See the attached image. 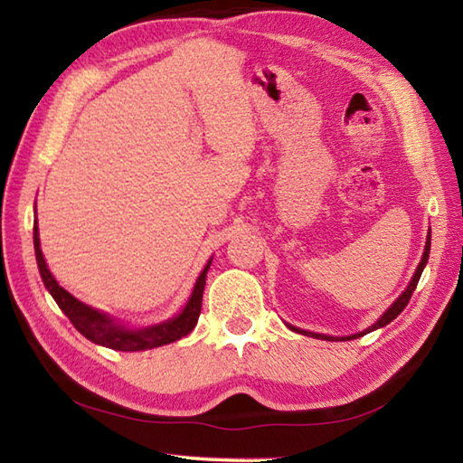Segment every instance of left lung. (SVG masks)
<instances>
[{
    "label": "left lung",
    "mask_w": 463,
    "mask_h": 463,
    "mask_svg": "<svg viewBox=\"0 0 463 463\" xmlns=\"http://www.w3.org/2000/svg\"><path fill=\"white\" fill-rule=\"evenodd\" d=\"M429 250H430V234H429V239H427V245H425V253H422V260H420V263H419V268H417V271H414V276H412V281L409 284V288L404 289L402 292V296L398 298V300L392 304V307L383 312L382 315V318L378 320V323L375 325H372L370 328H367L365 333H372L373 328H380V326H386L388 323H392V320H394L398 315H401V312L406 308V304H409V300H411V296H412V292H414V288H417V284H419V279H420V273H422V269H425V263H427V260H429ZM292 328V331H296V333H302V335H308L307 331H300V328H296V326H289ZM365 333H359V335H351V336H343V341L345 339H357V336H362V335H365ZM312 336H317V339H320V336H323V339H326V341H333V336H325V335H315V333H310Z\"/></svg>",
    "instance_id": "obj_1"
}]
</instances>
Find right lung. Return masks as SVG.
I'll return each instance as SVG.
<instances>
[{
    "label": "right lung",
    "mask_w": 463,
    "mask_h": 463,
    "mask_svg": "<svg viewBox=\"0 0 463 463\" xmlns=\"http://www.w3.org/2000/svg\"><path fill=\"white\" fill-rule=\"evenodd\" d=\"M34 250H36L38 269H41L46 289H49L51 296L54 298V302L59 304V308L65 312L67 318L71 320V325L91 343L104 345V347L116 349V351H145V349L161 347V345L182 339V336L190 335L194 331V326L198 325L200 310H202V294H203V286H206V271L210 268V263L203 268L198 281H195L190 302L185 304L182 315L175 317L174 320H167V323L163 325H156L151 328H140V331H130V328L116 323L114 318L106 317L104 312H98L90 307H85L83 302L77 300V298H73L67 289H62L57 284V279L51 276L49 268H46L36 224H34Z\"/></svg>",
    "instance_id": "1"
}]
</instances>
